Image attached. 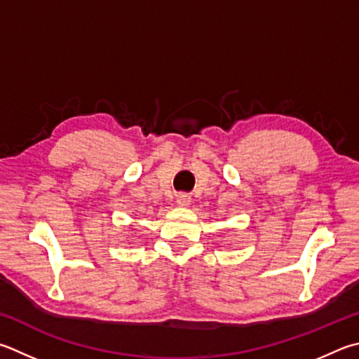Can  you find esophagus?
I'll return each mask as SVG.
<instances>
[{"label": "esophagus", "mask_w": 359, "mask_h": 359, "mask_svg": "<svg viewBox=\"0 0 359 359\" xmlns=\"http://www.w3.org/2000/svg\"><path fill=\"white\" fill-rule=\"evenodd\" d=\"M177 202L179 205H182V207H187V205H190V202H191V196L190 194H187V193H180L179 196H177Z\"/></svg>", "instance_id": "34e87169"}]
</instances>
